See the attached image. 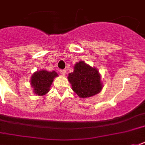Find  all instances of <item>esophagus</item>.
<instances>
[{"mask_svg": "<svg viewBox=\"0 0 145 145\" xmlns=\"http://www.w3.org/2000/svg\"><path fill=\"white\" fill-rule=\"evenodd\" d=\"M60 74H61L62 76H65V75H66V71L60 70Z\"/></svg>", "mask_w": 145, "mask_h": 145, "instance_id": "34e87169", "label": "esophagus"}]
</instances>
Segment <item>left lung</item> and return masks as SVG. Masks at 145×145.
Masks as SVG:
<instances>
[{
	"mask_svg": "<svg viewBox=\"0 0 145 145\" xmlns=\"http://www.w3.org/2000/svg\"><path fill=\"white\" fill-rule=\"evenodd\" d=\"M73 91L80 99L97 95L103 88L101 74L95 67L80 61L74 66V71L68 77Z\"/></svg>",
	"mask_w": 145,
	"mask_h": 145,
	"instance_id": "obj_1",
	"label": "left lung"
}]
</instances>
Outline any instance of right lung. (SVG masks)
<instances>
[{"label":"right lung","instance_id":"1","mask_svg":"<svg viewBox=\"0 0 145 145\" xmlns=\"http://www.w3.org/2000/svg\"><path fill=\"white\" fill-rule=\"evenodd\" d=\"M58 77L56 71H48L41 69L35 71L31 77L30 83L33 88V92L36 95L43 96L46 95L50 89L55 77Z\"/></svg>","mask_w":145,"mask_h":145}]
</instances>
